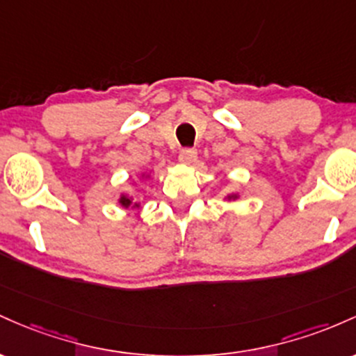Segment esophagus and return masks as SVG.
<instances>
[{
	"label": "esophagus",
	"instance_id": "obj_1",
	"mask_svg": "<svg viewBox=\"0 0 356 356\" xmlns=\"http://www.w3.org/2000/svg\"><path fill=\"white\" fill-rule=\"evenodd\" d=\"M178 159L181 163H185V165H191V163H195V159H197V149H195V147H185V149L179 151Z\"/></svg>",
	"mask_w": 356,
	"mask_h": 356
}]
</instances>
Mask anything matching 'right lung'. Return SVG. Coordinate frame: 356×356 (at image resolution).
I'll return each instance as SVG.
<instances>
[{"label":"right lung","instance_id":"obj_1","mask_svg":"<svg viewBox=\"0 0 356 356\" xmlns=\"http://www.w3.org/2000/svg\"><path fill=\"white\" fill-rule=\"evenodd\" d=\"M121 203H122V205H124V207H129V205H131V198L122 197V198H121ZM134 207H138V203H134Z\"/></svg>","mask_w":356,"mask_h":356}]
</instances>
